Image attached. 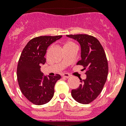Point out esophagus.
<instances>
[{
    "label": "esophagus",
    "mask_w": 126,
    "mask_h": 126,
    "mask_svg": "<svg viewBox=\"0 0 126 126\" xmlns=\"http://www.w3.org/2000/svg\"><path fill=\"white\" fill-rule=\"evenodd\" d=\"M62 76H63V77H64V78H66V79L69 78V77H70V75H69V74H68V73L62 74Z\"/></svg>",
    "instance_id": "esophagus-1"
}]
</instances>
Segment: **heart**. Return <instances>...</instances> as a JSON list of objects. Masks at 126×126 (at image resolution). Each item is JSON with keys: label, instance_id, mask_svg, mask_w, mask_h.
Masks as SVG:
<instances>
[{"label": "heart", "instance_id": "heart-1", "mask_svg": "<svg viewBox=\"0 0 126 126\" xmlns=\"http://www.w3.org/2000/svg\"><path fill=\"white\" fill-rule=\"evenodd\" d=\"M71 45H74V43L71 41H66L65 43H64V47L66 46H71Z\"/></svg>", "mask_w": 126, "mask_h": 126}]
</instances>
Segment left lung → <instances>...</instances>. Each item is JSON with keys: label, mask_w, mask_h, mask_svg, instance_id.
<instances>
[{"label": "left lung", "mask_w": 126, "mask_h": 126, "mask_svg": "<svg viewBox=\"0 0 126 126\" xmlns=\"http://www.w3.org/2000/svg\"><path fill=\"white\" fill-rule=\"evenodd\" d=\"M66 36L80 44L81 60L77 64L87 69V78L80 79L82 83L71 91V96L79 103L89 104L99 95L107 80L109 66L105 51L98 39L93 36L85 34Z\"/></svg>", "instance_id": "left-lung-1"}]
</instances>
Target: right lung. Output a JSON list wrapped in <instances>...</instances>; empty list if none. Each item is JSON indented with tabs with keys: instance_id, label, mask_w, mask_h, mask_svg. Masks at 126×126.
Masks as SVG:
<instances>
[{
	"instance_id": "obj_1",
	"label": "right lung",
	"mask_w": 126,
	"mask_h": 126,
	"mask_svg": "<svg viewBox=\"0 0 126 126\" xmlns=\"http://www.w3.org/2000/svg\"><path fill=\"white\" fill-rule=\"evenodd\" d=\"M62 36H41L29 41L18 62L17 77L21 91L30 102L40 105L49 102L54 94V87L61 76H44L41 66L46 63L47 47Z\"/></svg>"
}]
</instances>
